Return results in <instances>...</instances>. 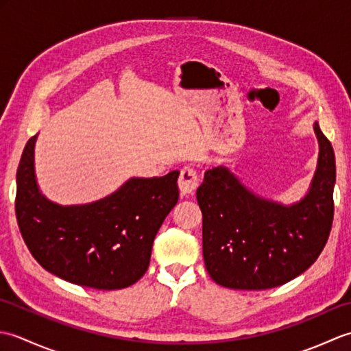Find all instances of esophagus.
Returning <instances> with one entry per match:
<instances>
[{
  "label": "esophagus",
  "instance_id": "34e87169",
  "mask_svg": "<svg viewBox=\"0 0 351 351\" xmlns=\"http://www.w3.org/2000/svg\"><path fill=\"white\" fill-rule=\"evenodd\" d=\"M178 184H180V190L182 195H190V193L195 191L199 185V176H197V170L191 166H185L181 173H180V180H178Z\"/></svg>",
  "mask_w": 351,
  "mask_h": 351
}]
</instances>
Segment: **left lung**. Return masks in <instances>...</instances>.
<instances>
[{
	"mask_svg": "<svg viewBox=\"0 0 351 351\" xmlns=\"http://www.w3.org/2000/svg\"><path fill=\"white\" fill-rule=\"evenodd\" d=\"M318 167L308 196L282 206L261 199L226 167L205 171L196 197L202 211V244L208 274L230 289L280 287L306 271L323 252L333 221L335 154L314 125Z\"/></svg>",
	"mask_w": 351,
	"mask_h": 351,
	"instance_id": "8db88e82",
	"label": "left lung"
}]
</instances>
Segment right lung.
Segmentation results:
<instances>
[{
    "mask_svg": "<svg viewBox=\"0 0 351 351\" xmlns=\"http://www.w3.org/2000/svg\"><path fill=\"white\" fill-rule=\"evenodd\" d=\"M36 137L22 152L14 200L29 253L45 270L75 285L122 289L136 283L147 270L156 232L180 197V171L132 178L98 202L60 206L37 189Z\"/></svg>",
    "mask_w": 351,
    "mask_h": 351,
    "instance_id": "add662e5",
    "label": "right lung"
}]
</instances>
